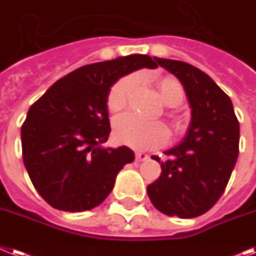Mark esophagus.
Segmentation results:
<instances>
[{"label": "esophagus", "mask_w": 256, "mask_h": 256, "mask_svg": "<svg viewBox=\"0 0 256 256\" xmlns=\"http://www.w3.org/2000/svg\"><path fill=\"white\" fill-rule=\"evenodd\" d=\"M148 159V155L143 152H135V160L136 162H144Z\"/></svg>", "instance_id": "34e87169"}]
</instances>
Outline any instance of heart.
Listing matches in <instances>:
<instances>
[{"mask_svg":"<svg viewBox=\"0 0 256 256\" xmlns=\"http://www.w3.org/2000/svg\"><path fill=\"white\" fill-rule=\"evenodd\" d=\"M138 78L135 74H128L120 78L110 88L108 94V109L112 113H118L128 105L130 93L134 89ZM158 90L163 102L168 106H178L184 100V88L176 78H166L158 81ZM174 128H180L178 118H172ZM114 138L124 146L134 150H148L162 146L167 142L168 132L162 122L143 121L134 114H124L116 118L113 128Z\"/></svg>","mask_w":256,"mask_h":256,"instance_id":"b5f03b06","label":"heart"}]
</instances>
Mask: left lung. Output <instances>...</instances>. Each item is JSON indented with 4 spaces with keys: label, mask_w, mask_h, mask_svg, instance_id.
Masks as SVG:
<instances>
[{
    "label": "left lung",
    "mask_w": 256,
    "mask_h": 256,
    "mask_svg": "<svg viewBox=\"0 0 256 256\" xmlns=\"http://www.w3.org/2000/svg\"><path fill=\"white\" fill-rule=\"evenodd\" d=\"M186 93L192 118L186 136L166 151L162 174L147 186L158 210L193 218L206 213L225 190L240 152V122L232 100L205 72L178 60L155 58Z\"/></svg>",
    "instance_id": "obj_1"
}]
</instances>
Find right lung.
<instances>
[{"label": "right lung", "instance_id": "add662e5", "mask_svg": "<svg viewBox=\"0 0 256 256\" xmlns=\"http://www.w3.org/2000/svg\"><path fill=\"white\" fill-rule=\"evenodd\" d=\"M144 67L158 64L139 54L88 64L56 81L30 106L20 128L22 156L35 189L52 208L93 209L134 160L128 147H102L110 134L106 100L116 81Z\"/></svg>", "mask_w": 256, "mask_h": 256}]
</instances>
